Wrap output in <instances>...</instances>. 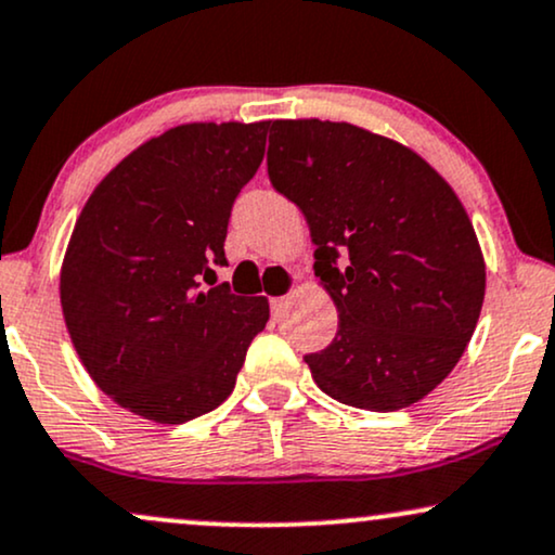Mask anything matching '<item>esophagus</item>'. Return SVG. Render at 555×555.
Masks as SVG:
<instances>
[{
  "label": "esophagus",
  "instance_id": "obj_1",
  "mask_svg": "<svg viewBox=\"0 0 555 555\" xmlns=\"http://www.w3.org/2000/svg\"><path fill=\"white\" fill-rule=\"evenodd\" d=\"M284 307H286V297H273V299H271V312H273V318L282 315Z\"/></svg>",
  "mask_w": 555,
  "mask_h": 555
}]
</instances>
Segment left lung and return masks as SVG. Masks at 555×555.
I'll return each mask as SVG.
<instances>
[{
  "label": "left lung",
  "mask_w": 555,
  "mask_h": 555,
  "mask_svg": "<svg viewBox=\"0 0 555 555\" xmlns=\"http://www.w3.org/2000/svg\"><path fill=\"white\" fill-rule=\"evenodd\" d=\"M269 178L302 209L338 310L333 344L305 357L312 379L353 409L418 403L483 307L486 260L457 193L396 139L320 118L271 124Z\"/></svg>",
  "instance_id": "left-lung-1"
}]
</instances>
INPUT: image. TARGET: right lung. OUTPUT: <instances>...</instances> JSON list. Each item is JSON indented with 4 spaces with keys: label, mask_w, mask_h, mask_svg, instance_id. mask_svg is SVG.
<instances>
[{
    "label": "right lung",
    "mask_w": 555,
    "mask_h": 555,
    "mask_svg": "<svg viewBox=\"0 0 555 555\" xmlns=\"http://www.w3.org/2000/svg\"><path fill=\"white\" fill-rule=\"evenodd\" d=\"M269 126H172L129 152L79 211L59 276L66 331L92 383L146 422L217 409L269 323L266 297L204 286L227 263L232 202Z\"/></svg>",
    "instance_id": "add662e5"
}]
</instances>
